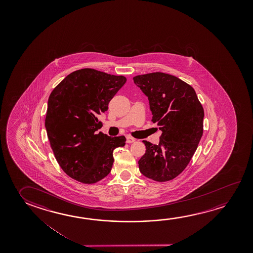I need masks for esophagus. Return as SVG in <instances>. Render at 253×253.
Returning a JSON list of instances; mask_svg holds the SVG:
<instances>
[{"instance_id":"obj_1","label":"esophagus","mask_w":253,"mask_h":253,"mask_svg":"<svg viewBox=\"0 0 253 253\" xmlns=\"http://www.w3.org/2000/svg\"><path fill=\"white\" fill-rule=\"evenodd\" d=\"M126 141H127V143H128V144H131V143H134L136 139L131 137H126Z\"/></svg>"}]
</instances>
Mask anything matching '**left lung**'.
I'll use <instances>...</instances> for the list:
<instances>
[{
  "mask_svg": "<svg viewBox=\"0 0 253 253\" xmlns=\"http://www.w3.org/2000/svg\"><path fill=\"white\" fill-rule=\"evenodd\" d=\"M149 100L153 124L162 130L159 145L143 143L145 153L139 171L157 182L181 174L191 160L203 135L204 109L194 89L172 75L153 72L133 78Z\"/></svg>",
  "mask_w": 253,
  "mask_h": 253,
  "instance_id": "1",
  "label": "left lung"
}]
</instances>
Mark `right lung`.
I'll use <instances>...</instances> for the list:
<instances>
[{"label": "right lung", "instance_id": "add662e5", "mask_svg": "<svg viewBox=\"0 0 253 253\" xmlns=\"http://www.w3.org/2000/svg\"><path fill=\"white\" fill-rule=\"evenodd\" d=\"M93 69L68 75L51 92L46 110V134L56 161L71 178L95 183L112 169L114 150L125 146V136L109 137L97 132L98 117L126 82Z\"/></svg>", "mask_w": 253, "mask_h": 253}]
</instances>
